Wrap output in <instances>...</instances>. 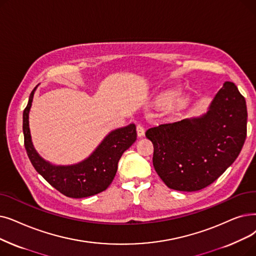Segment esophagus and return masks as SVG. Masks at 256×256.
Segmentation results:
<instances>
[{"instance_id": "1", "label": "esophagus", "mask_w": 256, "mask_h": 256, "mask_svg": "<svg viewBox=\"0 0 256 256\" xmlns=\"http://www.w3.org/2000/svg\"><path fill=\"white\" fill-rule=\"evenodd\" d=\"M137 135H138V137H143L144 136V128L140 124L137 126Z\"/></svg>"}]
</instances>
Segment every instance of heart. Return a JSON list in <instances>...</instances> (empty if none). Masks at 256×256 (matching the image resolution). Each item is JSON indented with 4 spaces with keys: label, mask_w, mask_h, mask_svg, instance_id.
<instances>
[{
    "label": "heart",
    "mask_w": 256,
    "mask_h": 256,
    "mask_svg": "<svg viewBox=\"0 0 256 256\" xmlns=\"http://www.w3.org/2000/svg\"><path fill=\"white\" fill-rule=\"evenodd\" d=\"M174 97V94H170V95H168V96L163 97V98H162V102H170L172 100Z\"/></svg>",
    "instance_id": "1"
}]
</instances>
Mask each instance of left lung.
Wrapping results in <instances>:
<instances>
[{
  "mask_svg": "<svg viewBox=\"0 0 256 256\" xmlns=\"http://www.w3.org/2000/svg\"><path fill=\"white\" fill-rule=\"evenodd\" d=\"M247 117L245 98L226 82L206 113L146 130L154 144V170L172 190H203L238 158L246 140Z\"/></svg>",
  "mask_w": 256,
  "mask_h": 256,
  "instance_id": "1",
  "label": "left lung"
}]
</instances>
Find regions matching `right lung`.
<instances>
[{
  "instance_id": "add662e5",
  "label": "right lung",
  "mask_w": 256,
  "mask_h": 256,
  "mask_svg": "<svg viewBox=\"0 0 256 256\" xmlns=\"http://www.w3.org/2000/svg\"><path fill=\"white\" fill-rule=\"evenodd\" d=\"M38 86V84L31 92L23 113L25 148L33 168L55 190L66 196L82 198L106 190L114 180L122 154L137 139L136 126L130 124L110 130L94 152L78 163L71 165L52 164L40 157L31 140L29 112Z\"/></svg>"
}]
</instances>
